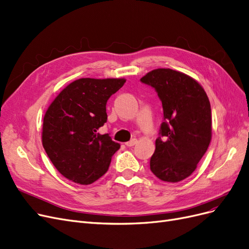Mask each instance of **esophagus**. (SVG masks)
Segmentation results:
<instances>
[{"label": "esophagus", "mask_w": 249, "mask_h": 249, "mask_svg": "<svg viewBox=\"0 0 249 249\" xmlns=\"http://www.w3.org/2000/svg\"><path fill=\"white\" fill-rule=\"evenodd\" d=\"M136 142H137V140H136V139H132L131 141L127 142L125 144H126L127 146H133L134 144H136Z\"/></svg>", "instance_id": "34e87169"}]
</instances>
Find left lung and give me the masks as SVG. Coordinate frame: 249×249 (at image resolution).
Segmentation results:
<instances>
[{
	"mask_svg": "<svg viewBox=\"0 0 249 249\" xmlns=\"http://www.w3.org/2000/svg\"><path fill=\"white\" fill-rule=\"evenodd\" d=\"M141 82L157 92L164 114L151 171L163 181H180L194 172L210 143L209 99L194 79L170 69L154 70Z\"/></svg>",
	"mask_w": 249,
	"mask_h": 249,
	"instance_id": "1",
	"label": "left lung"
}]
</instances>
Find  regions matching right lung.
I'll return each mask as SVG.
<instances>
[{"instance_id": "add662e5", "label": "right lung", "mask_w": 249, "mask_h": 249, "mask_svg": "<svg viewBox=\"0 0 249 249\" xmlns=\"http://www.w3.org/2000/svg\"><path fill=\"white\" fill-rule=\"evenodd\" d=\"M125 79L73 81L44 117L42 142L56 169L71 181L89 185L107 171L120 144L97 130L107 120V103Z\"/></svg>"}]
</instances>
